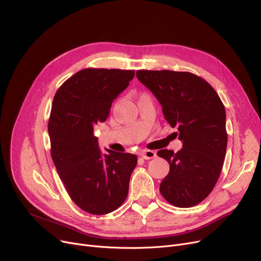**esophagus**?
Segmentation results:
<instances>
[{"instance_id": "esophagus-1", "label": "esophagus", "mask_w": 261, "mask_h": 261, "mask_svg": "<svg viewBox=\"0 0 261 261\" xmlns=\"http://www.w3.org/2000/svg\"><path fill=\"white\" fill-rule=\"evenodd\" d=\"M156 156L155 151H152V150H144L142 152V158L145 160H150V159H153Z\"/></svg>"}]
</instances>
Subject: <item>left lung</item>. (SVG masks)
<instances>
[{"label":"left lung","mask_w":261,"mask_h":261,"mask_svg":"<svg viewBox=\"0 0 261 261\" xmlns=\"http://www.w3.org/2000/svg\"><path fill=\"white\" fill-rule=\"evenodd\" d=\"M136 77L153 93L183 148L162 149L169 163L160 193L176 207H193L212 193L222 170L227 146L225 109L206 80L189 72L140 70Z\"/></svg>","instance_id":"8db88e82"}]
</instances>
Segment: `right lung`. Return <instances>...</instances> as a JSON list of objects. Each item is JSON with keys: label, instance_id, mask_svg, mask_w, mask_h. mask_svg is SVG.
<instances>
[{"label": "right lung", "instance_id": "obj_1", "mask_svg": "<svg viewBox=\"0 0 261 261\" xmlns=\"http://www.w3.org/2000/svg\"><path fill=\"white\" fill-rule=\"evenodd\" d=\"M133 77V70L85 68L55 94L48 120L51 159L68 196L89 214L111 213L128 196L138 156L112 150L102 154L93 131Z\"/></svg>", "mask_w": 261, "mask_h": 261}]
</instances>
